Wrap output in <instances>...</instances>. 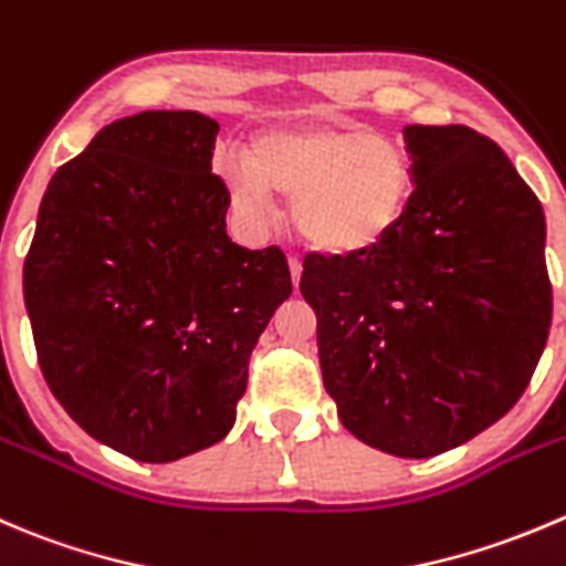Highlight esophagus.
<instances>
[{
	"label": "esophagus",
	"mask_w": 566,
	"mask_h": 566,
	"mask_svg": "<svg viewBox=\"0 0 566 566\" xmlns=\"http://www.w3.org/2000/svg\"><path fill=\"white\" fill-rule=\"evenodd\" d=\"M287 262H290V273H293V284H298V279H301V256L298 254H290Z\"/></svg>",
	"instance_id": "1"
}]
</instances>
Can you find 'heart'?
<instances>
[{
  "label": "heart",
  "instance_id": "obj_1",
  "mask_svg": "<svg viewBox=\"0 0 566 566\" xmlns=\"http://www.w3.org/2000/svg\"><path fill=\"white\" fill-rule=\"evenodd\" d=\"M234 205L265 221L273 190L293 196L290 218L304 240L348 254L376 245L400 221L411 163L398 140L354 126L310 124L260 132L249 155L218 151Z\"/></svg>",
  "mask_w": 566,
  "mask_h": 566
}]
</instances>
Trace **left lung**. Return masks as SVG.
Here are the masks:
<instances>
[{
  "mask_svg": "<svg viewBox=\"0 0 566 566\" xmlns=\"http://www.w3.org/2000/svg\"><path fill=\"white\" fill-rule=\"evenodd\" d=\"M411 190L392 232L304 260L326 392L345 429L400 459L473 440L520 400L545 350V212L490 137L406 126Z\"/></svg>",
  "mask_w": 566,
  "mask_h": 566,
  "instance_id": "obj_1",
  "label": "left lung"
}]
</instances>
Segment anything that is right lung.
Segmentation results:
<instances>
[{
    "label": "right lung",
    "instance_id": "1",
    "mask_svg": "<svg viewBox=\"0 0 566 566\" xmlns=\"http://www.w3.org/2000/svg\"><path fill=\"white\" fill-rule=\"evenodd\" d=\"M218 120L146 109L57 168L24 260V304L54 398L93 440L177 462L229 434L249 359L293 293L279 245L227 234Z\"/></svg>",
    "mask_w": 566,
    "mask_h": 566
}]
</instances>
